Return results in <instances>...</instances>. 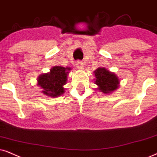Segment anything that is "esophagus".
<instances>
[{
	"label": "esophagus",
	"mask_w": 157,
	"mask_h": 157,
	"mask_svg": "<svg viewBox=\"0 0 157 157\" xmlns=\"http://www.w3.org/2000/svg\"><path fill=\"white\" fill-rule=\"evenodd\" d=\"M84 67V63L82 61H77L76 62V67L78 69H82Z\"/></svg>",
	"instance_id": "34e87169"
}]
</instances>
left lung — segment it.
Returning a JSON list of instances; mask_svg holds the SVG:
<instances>
[{"label": "left lung", "instance_id": "obj_1", "mask_svg": "<svg viewBox=\"0 0 157 157\" xmlns=\"http://www.w3.org/2000/svg\"><path fill=\"white\" fill-rule=\"evenodd\" d=\"M95 84L98 90L104 94H111L120 87V79L116 74L104 67H98L94 71Z\"/></svg>", "mask_w": 157, "mask_h": 157}]
</instances>
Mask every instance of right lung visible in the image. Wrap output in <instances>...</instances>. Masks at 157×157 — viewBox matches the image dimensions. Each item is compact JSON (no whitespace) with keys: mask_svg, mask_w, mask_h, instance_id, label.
<instances>
[{"mask_svg":"<svg viewBox=\"0 0 157 157\" xmlns=\"http://www.w3.org/2000/svg\"><path fill=\"white\" fill-rule=\"evenodd\" d=\"M71 69L70 67L56 66L52 67L49 72L39 75L37 85L42 88L41 93L51 98L64 94V85L67 83V76Z\"/></svg>","mask_w":157,"mask_h":157,"instance_id":"obj_1","label":"right lung"}]
</instances>
